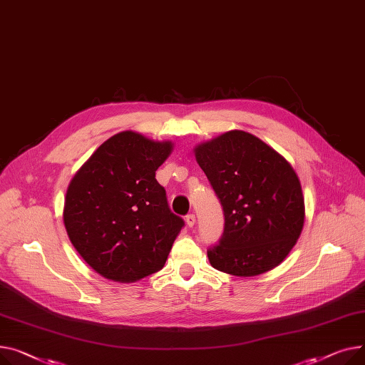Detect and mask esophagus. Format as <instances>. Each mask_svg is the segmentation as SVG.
I'll list each match as a JSON object with an SVG mask.
<instances>
[{
	"label": "esophagus",
	"instance_id": "esophagus-1",
	"mask_svg": "<svg viewBox=\"0 0 365 365\" xmlns=\"http://www.w3.org/2000/svg\"><path fill=\"white\" fill-rule=\"evenodd\" d=\"M185 222H187L188 227H195V224H196V217L192 215V213H190V215L185 217Z\"/></svg>",
	"mask_w": 365,
	"mask_h": 365
}]
</instances>
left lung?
I'll return each instance as SVG.
<instances>
[{
    "label": "left lung",
    "mask_w": 365,
    "mask_h": 365,
    "mask_svg": "<svg viewBox=\"0 0 365 365\" xmlns=\"http://www.w3.org/2000/svg\"><path fill=\"white\" fill-rule=\"evenodd\" d=\"M195 156L224 210V232L210 246V265L237 277L280 265L305 221L301 181L272 147L245 131L196 145Z\"/></svg>",
    "instance_id": "left-lung-1"
}]
</instances>
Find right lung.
Listing matches in <instances>:
<instances>
[{"label": "right lung", "instance_id": "right-lung-1", "mask_svg": "<svg viewBox=\"0 0 365 365\" xmlns=\"http://www.w3.org/2000/svg\"><path fill=\"white\" fill-rule=\"evenodd\" d=\"M173 147L123 131L104 141L72 178L63 222L82 259L104 278L134 283L163 268L184 227L155 178Z\"/></svg>", "mask_w": 365, "mask_h": 365}]
</instances>
